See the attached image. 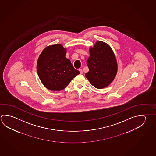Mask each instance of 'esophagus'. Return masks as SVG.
I'll list each match as a JSON object with an SVG mask.
<instances>
[{
  "label": "esophagus",
  "instance_id": "1",
  "mask_svg": "<svg viewBox=\"0 0 156 156\" xmlns=\"http://www.w3.org/2000/svg\"><path fill=\"white\" fill-rule=\"evenodd\" d=\"M79 71L80 72V74H83V71H82V69H79Z\"/></svg>",
  "mask_w": 156,
  "mask_h": 156
}]
</instances>
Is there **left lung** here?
I'll list each match as a JSON object with an SVG mask.
<instances>
[{"mask_svg":"<svg viewBox=\"0 0 156 156\" xmlns=\"http://www.w3.org/2000/svg\"><path fill=\"white\" fill-rule=\"evenodd\" d=\"M87 64L89 72L85 76L90 84L97 89L107 87L117 73V62L111 48L106 43L96 41L89 49Z\"/></svg>","mask_w":156,"mask_h":156,"instance_id":"left-lung-1","label":"left lung"}]
</instances>
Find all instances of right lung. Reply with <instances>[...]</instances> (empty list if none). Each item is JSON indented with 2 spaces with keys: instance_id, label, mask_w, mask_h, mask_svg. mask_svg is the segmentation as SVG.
Wrapping results in <instances>:
<instances>
[{
  "instance_id": "1",
  "label": "right lung",
  "mask_w": 156,
  "mask_h": 156,
  "mask_svg": "<svg viewBox=\"0 0 156 156\" xmlns=\"http://www.w3.org/2000/svg\"><path fill=\"white\" fill-rule=\"evenodd\" d=\"M67 50L60 44L45 48L39 56L37 69L41 83L51 91L63 90L80 73L65 57Z\"/></svg>"
}]
</instances>
